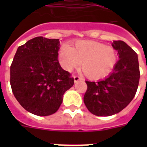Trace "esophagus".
Wrapping results in <instances>:
<instances>
[{
	"instance_id": "obj_1",
	"label": "esophagus",
	"mask_w": 147,
	"mask_h": 147,
	"mask_svg": "<svg viewBox=\"0 0 147 147\" xmlns=\"http://www.w3.org/2000/svg\"><path fill=\"white\" fill-rule=\"evenodd\" d=\"M73 78H74V82H78V81L82 80V78H80V77L78 76H74Z\"/></svg>"
}]
</instances>
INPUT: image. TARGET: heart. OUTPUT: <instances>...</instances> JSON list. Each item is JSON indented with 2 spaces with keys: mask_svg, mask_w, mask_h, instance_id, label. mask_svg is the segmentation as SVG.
Segmentation results:
<instances>
[{
  "mask_svg": "<svg viewBox=\"0 0 147 147\" xmlns=\"http://www.w3.org/2000/svg\"><path fill=\"white\" fill-rule=\"evenodd\" d=\"M59 61L68 71H71L81 63V68L88 78L100 79L108 76L114 69L117 52L111 46L82 40L76 42L73 48L63 46L59 53Z\"/></svg>",
  "mask_w": 147,
  "mask_h": 147,
  "instance_id": "heart-1",
  "label": "heart"
}]
</instances>
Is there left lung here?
I'll list each match as a JSON object with an SVG mask.
<instances>
[{
  "label": "left lung",
  "mask_w": 147,
  "mask_h": 147,
  "mask_svg": "<svg viewBox=\"0 0 147 147\" xmlns=\"http://www.w3.org/2000/svg\"><path fill=\"white\" fill-rule=\"evenodd\" d=\"M119 60L109 76L88 85L84 103L92 114L106 117L117 114L127 106L137 92L140 80L138 56L135 51L121 40L114 41Z\"/></svg>",
  "instance_id": "left-lung-1"
}]
</instances>
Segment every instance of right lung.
Masks as SVG:
<instances>
[{
    "instance_id": "obj_1",
    "label": "right lung",
    "mask_w": 147,
    "mask_h": 147,
    "mask_svg": "<svg viewBox=\"0 0 147 147\" xmlns=\"http://www.w3.org/2000/svg\"><path fill=\"white\" fill-rule=\"evenodd\" d=\"M59 39L38 36L18 47L10 66L13 95L27 111L49 116L57 111L63 94L74 85L58 60Z\"/></svg>"
}]
</instances>
